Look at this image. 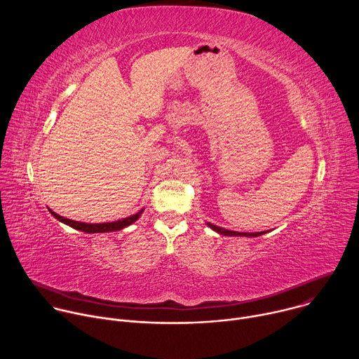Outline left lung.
<instances>
[{
  "label": "left lung",
  "mask_w": 359,
  "mask_h": 359,
  "mask_svg": "<svg viewBox=\"0 0 359 359\" xmlns=\"http://www.w3.org/2000/svg\"><path fill=\"white\" fill-rule=\"evenodd\" d=\"M212 230H215L216 233L219 234H223V236H231V237H259V236H263L266 234L267 231H257V233H240V231H233V230H227V229H223V227H219L213 223H206Z\"/></svg>",
  "instance_id": "1"
}]
</instances>
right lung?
I'll list each match as a JSON object with an SVG mask.
<instances>
[{
  "instance_id": "1",
  "label": "right lung",
  "mask_w": 359,
  "mask_h": 359,
  "mask_svg": "<svg viewBox=\"0 0 359 359\" xmlns=\"http://www.w3.org/2000/svg\"><path fill=\"white\" fill-rule=\"evenodd\" d=\"M144 209L139 210L136 215H132L129 217H125L122 220H118V222H111V223H82V222H75V220H69V219H65L60 215H57L55 212H53L49 209L50 215H53L57 220H60L61 223L75 229V230H79V231H83V233H89V234H93V233H111V231H118V230H122L130 224H133L143 213Z\"/></svg>"
}]
</instances>
